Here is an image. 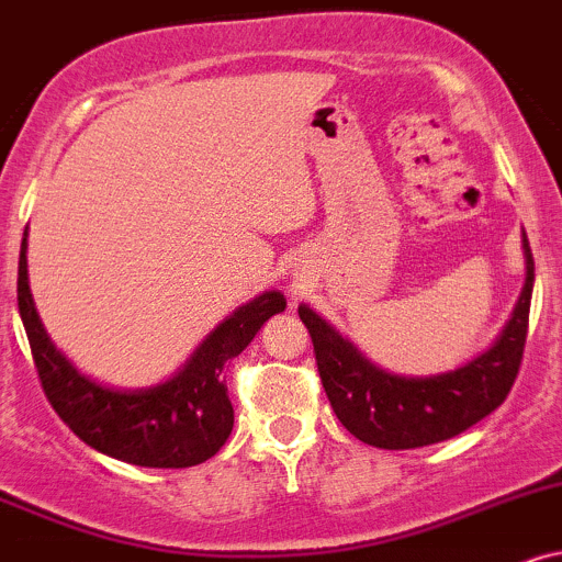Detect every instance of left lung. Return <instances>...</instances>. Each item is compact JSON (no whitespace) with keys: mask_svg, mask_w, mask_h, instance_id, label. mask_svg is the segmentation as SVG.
<instances>
[{"mask_svg":"<svg viewBox=\"0 0 562 562\" xmlns=\"http://www.w3.org/2000/svg\"><path fill=\"white\" fill-rule=\"evenodd\" d=\"M526 282L503 333L458 369L427 376L376 367L308 303L299 316L314 342L316 367L337 418L350 435L382 450H411L461 435L508 397L524 356L533 290L529 238L520 229Z\"/></svg>","mask_w":562,"mask_h":562,"instance_id":"obj_1","label":"left lung"}]
</instances>
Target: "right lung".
<instances>
[{
  "instance_id": "add662e5",
  "label": "right lung",
  "mask_w": 562,
  "mask_h": 562,
  "mask_svg": "<svg viewBox=\"0 0 562 562\" xmlns=\"http://www.w3.org/2000/svg\"><path fill=\"white\" fill-rule=\"evenodd\" d=\"M29 227L20 243L18 308L52 408L93 450L146 469H188L220 452L233 431L222 369L274 314L285 295L267 290L225 316L182 367L151 387H112L80 371L46 335L29 285Z\"/></svg>"
}]
</instances>
